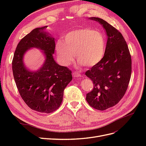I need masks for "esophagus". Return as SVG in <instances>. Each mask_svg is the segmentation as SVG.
<instances>
[{"instance_id": "34e87169", "label": "esophagus", "mask_w": 146, "mask_h": 146, "mask_svg": "<svg viewBox=\"0 0 146 146\" xmlns=\"http://www.w3.org/2000/svg\"><path fill=\"white\" fill-rule=\"evenodd\" d=\"M72 76L74 77H81V74L77 71H74L72 73Z\"/></svg>"}]
</instances>
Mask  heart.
Here are the masks:
<instances>
[{"label": "heart", "mask_w": 146, "mask_h": 146, "mask_svg": "<svg viewBox=\"0 0 146 146\" xmlns=\"http://www.w3.org/2000/svg\"><path fill=\"white\" fill-rule=\"evenodd\" d=\"M106 48L104 35L90 29L75 30L66 35L63 42H57L56 48L62 63L69 64L74 54L79 63L87 68L99 64L103 59Z\"/></svg>", "instance_id": "obj_1"}]
</instances>
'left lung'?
I'll return each instance as SVG.
<instances>
[{"mask_svg": "<svg viewBox=\"0 0 146 146\" xmlns=\"http://www.w3.org/2000/svg\"><path fill=\"white\" fill-rule=\"evenodd\" d=\"M90 19L103 25L108 39L103 59L85 72L94 84L86 100L92 108L104 111L116 105L124 96L131 77V58L125 39L118 30L99 17Z\"/></svg>", "mask_w": 146, "mask_h": 146, "instance_id": "8db88e82", "label": "left lung"}]
</instances>
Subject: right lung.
<instances>
[{"mask_svg": "<svg viewBox=\"0 0 146 146\" xmlns=\"http://www.w3.org/2000/svg\"><path fill=\"white\" fill-rule=\"evenodd\" d=\"M47 26L36 28L25 36L17 44L12 61L16 85L22 99L32 110L40 113L55 111L63 101L64 90L72 80V72L57 64L54 58V38L46 32ZM36 47L44 51L46 61L37 72H30L23 63L29 48Z\"/></svg>", "mask_w": 146, "mask_h": 146, "instance_id": "obj_1", "label": "right lung"}]
</instances>
